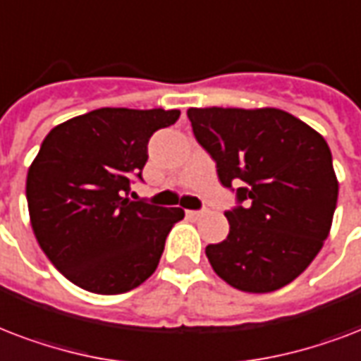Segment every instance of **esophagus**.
Masks as SVG:
<instances>
[{
  "label": "esophagus",
  "mask_w": 361,
  "mask_h": 361,
  "mask_svg": "<svg viewBox=\"0 0 361 361\" xmlns=\"http://www.w3.org/2000/svg\"><path fill=\"white\" fill-rule=\"evenodd\" d=\"M185 214H187V217H191V219H200V217L204 216L206 212H202V210H187Z\"/></svg>",
  "instance_id": "34e87169"
}]
</instances>
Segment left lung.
Wrapping results in <instances>:
<instances>
[{
	"label": "left lung",
	"instance_id": "obj_1",
	"mask_svg": "<svg viewBox=\"0 0 361 361\" xmlns=\"http://www.w3.org/2000/svg\"><path fill=\"white\" fill-rule=\"evenodd\" d=\"M195 137L225 187L240 180L246 208L225 212L229 235L206 246L217 276L246 293L284 288L312 263L339 195L322 134L276 107H189Z\"/></svg>",
	"mask_w": 361,
	"mask_h": 361
}]
</instances>
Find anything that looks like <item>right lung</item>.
Here are the masks:
<instances>
[{"label": "right lung", "instance_id": "right-lung-1", "mask_svg": "<svg viewBox=\"0 0 361 361\" xmlns=\"http://www.w3.org/2000/svg\"><path fill=\"white\" fill-rule=\"evenodd\" d=\"M180 109L100 107L54 126L27 169L30 224L52 265L82 290L115 295L144 284L181 208L132 202L153 132Z\"/></svg>", "mask_w": 361, "mask_h": 361}]
</instances>
